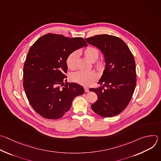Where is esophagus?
Here are the masks:
<instances>
[{"label": "esophagus", "mask_w": 161, "mask_h": 161, "mask_svg": "<svg viewBox=\"0 0 161 161\" xmlns=\"http://www.w3.org/2000/svg\"><path fill=\"white\" fill-rule=\"evenodd\" d=\"M84 89H85V92H89V88L88 87L85 86V87H84Z\"/></svg>", "instance_id": "34e87169"}]
</instances>
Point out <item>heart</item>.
Segmentation results:
<instances>
[{"label": "heart", "instance_id": "b5f03b06", "mask_svg": "<svg viewBox=\"0 0 161 161\" xmlns=\"http://www.w3.org/2000/svg\"><path fill=\"white\" fill-rule=\"evenodd\" d=\"M84 57L91 62H95L99 57V51L94 47H88L82 52ZM78 59V53L72 52L66 58V65L71 70H74L76 67V62ZM99 70H102L104 67V61L99 60L96 64ZM97 78V74L94 71L83 72L78 71L71 75V80L76 83L83 86H88L92 83Z\"/></svg>", "mask_w": 161, "mask_h": 161}]
</instances>
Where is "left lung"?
I'll return each mask as SVG.
<instances>
[{"mask_svg":"<svg viewBox=\"0 0 161 161\" xmlns=\"http://www.w3.org/2000/svg\"><path fill=\"white\" fill-rule=\"evenodd\" d=\"M85 40L101 51L106 63L98 83L102 86L89 90L97 95L98 99L91 108L103 117L117 115L129 104L136 87L133 55L125 42L116 36L101 34Z\"/></svg>","mask_w":161,"mask_h":161,"instance_id":"8db88e82","label":"left lung"}]
</instances>
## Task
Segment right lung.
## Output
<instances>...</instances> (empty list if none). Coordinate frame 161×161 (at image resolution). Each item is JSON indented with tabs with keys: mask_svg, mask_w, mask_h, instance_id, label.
<instances>
[{
	"mask_svg": "<svg viewBox=\"0 0 161 161\" xmlns=\"http://www.w3.org/2000/svg\"><path fill=\"white\" fill-rule=\"evenodd\" d=\"M83 47L87 44L82 37L48 34L31 47L24 64L23 85L32 108L43 118H62L73 99L84 93L81 85L64 83L67 80V56Z\"/></svg>",
	"mask_w": 161,
	"mask_h": 161,
	"instance_id": "1",
	"label": "right lung"
}]
</instances>
